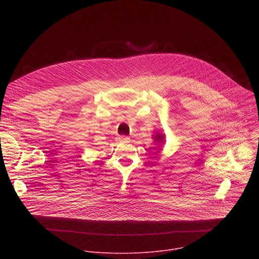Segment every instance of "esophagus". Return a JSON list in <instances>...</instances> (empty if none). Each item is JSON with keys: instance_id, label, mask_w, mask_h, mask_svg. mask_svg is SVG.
Wrapping results in <instances>:
<instances>
[{"instance_id": "obj_1", "label": "esophagus", "mask_w": 259, "mask_h": 259, "mask_svg": "<svg viewBox=\"0 0 259 259\" xmlns=\"http://www.w3.org/2000/svg\"><path fill=\"white\" fill-rule=\"evenodd\" d=\"M130 138L128 136H125V135H120L118 136V141H121V142H129Z\"/></svg>"}]
</instances>
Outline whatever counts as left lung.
<instances>
[{
  "mask_svg": "<svg viewBox=\"0 0 259 259\" xmlns=\"http://www.w3.org/2000/svg\"><path fill=\"white\" fill-rule=\"evenodd\" d=\"M154 139L158 142V143H163L164 141V135L161 133H156V135H154Z\"/></svg>",
  "mask_w": 259,
  "mask_h": 259,
  "instance_id": "obj_1",
  "label": "left lung"
}]
</instances>
